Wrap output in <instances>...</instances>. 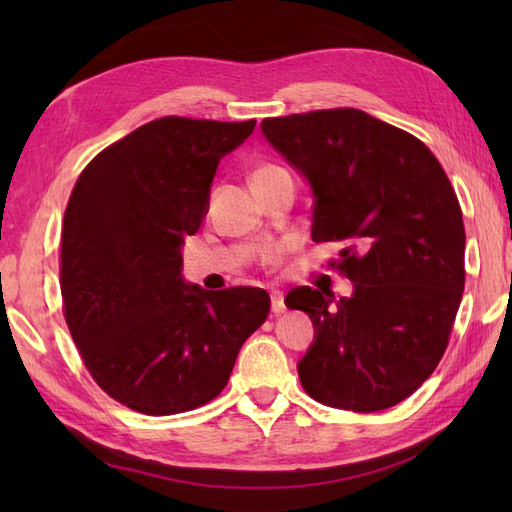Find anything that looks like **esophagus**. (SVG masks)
Here are the masks:
<instances>
[{
    "label": "esophagus",
    "instance_id": "34e87169",
    "mask_svg": "<svg viewBox=\"0 0 512 512\" xmlns=\"http://www.w3.org/2000/svg\"><path fill=\"white\" fill-rule=\"evenodd\" d=\"M270 308H273L275 314L286 312V303H284V292L273 290L270 292Z\"/></svg>",
    "mask_w": 512,
    "mask_h": 512
}]
</instances>
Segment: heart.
<instances>
[{
  "label": "heart",
  "instance_id": "obj_1",
  "mask_svg": "<svg viewBox=\"0 0 512 512\" xmlns=\"http://www.w3.org/2000/svg\"><path fill=\"white\" fill-rule=\"evenodd\" d=\"M266 169H270V167H266Z\"/></svg>",
  "mask_w": 512,
  "mask_h": 512
}]
</instances>
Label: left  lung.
<instances>
[{"mask_svg": "<svg viewBox=\"0 0 512 512\" xmlns=\"http://www.w3.org/2000/svg\"><path fill=\"white\" fill-rule=\"evenodd\" d=\"M262 134L312 193V242H341L350 297L308 286L314 341L297 363L321 405L369 413L398 405L447 350L464 290L460 202L418 138L361 110L266 118Z\"/></svg>", "mask_w": 512, "mask_h": 512, "instance_id": "1", "label": "left lung"}]
</instances>
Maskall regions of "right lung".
<instances>
[{"label":"right lung","mask_w":512,"mask_h":512,"mask_svg":"<svg viewBox=\"0 0 512 512\" xmlns=\"http://www.w3.org/2000/svg\"><path fill=\"white\" fill-rule=\"evenodd\" d=\"M255 121L167 116L103 149L74 184L61 231V295L96 383L147 416L191 411L226 387L268 317L262 288L182 277L184 237L209 211L217 165Z\"/></svg>","instance_id":"1"}]
</instances>
